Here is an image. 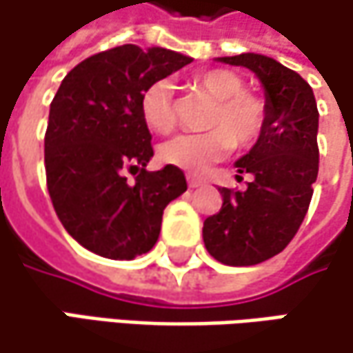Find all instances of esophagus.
<instances>
[{"label": "esophagus", "instance_id": "1", "mask_svg": "<svg viewBox=\"0 0 353 353\" xmlns=\"http://www.w3.org/2000/svg\"><path fill=\"white\" fill-rule=\"evenodd\" d=\"M202 183H204V179H202V177L192 176V174L188 176V185H190V188H200Z\"/></svg>", "mask_w": 353, "mask_h": 353}]
</instances>
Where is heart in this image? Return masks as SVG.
Listing matches in <instances>:
<instances>
[{"label":"heart","mask_w":353,"mask_h":353,"mask_svg":"<svg viewBox=\"0 0 353 353\" xmlns=\"http://www.w3.org/2000/svg\"><path fill=\"white\" fill-rule=\"evenodd\" d=\"M196 92L212 101L204 117V133L177 135L159 147V159L190 174H204L230 149H248L267 127V101L250 90L241 74L216 68L190 82ZM141 117L155 133H170L177 123L174 88L165 81L149 84L141 94Z\"/></svg>","instance_id":"obj_1"}]
</instances>
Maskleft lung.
I'll return each instance as SVG.
<instances>
[{"mask_svg": "<svg viewBox=\"0 0 353 353\" xmlns=\"http://www.w3.org/2000/svg\"><path fill=\"white\" fill-rule=\"evenodd\" d=\"M218 60L252 70L269 107L261 139L236 161L239 174L254 179L244 192L222 188V208L202 228L216 261L250 267L279 254L303 222L319 172V112L311 86L269 56L246 52Z\"/></svg>", "mask_w": 353, "mask_h": 353, "instance_id": "left-lung-1", "label": "left lung"}]
</instances>
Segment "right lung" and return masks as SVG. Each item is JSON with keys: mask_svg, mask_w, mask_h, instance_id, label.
<instances>
[{"mask_svg": "<svg viewBox=\"0 0 353 353\" xmlns=\"http://www.w3.org/2000/svg\"><path fill=\"white\" fill-rule=\"evenodd\" d=\"M190 62L172 50L125 44L82 60L54 94L44 137L48 194L86 250L114 261L149 252L165 206L188 190L179 168L145 170L153 147L141 94Z\"/></svg>", "mask_w": 353, "mask_h": 353, "instance_id": "1", "label": "right lung"}]
</instances>
